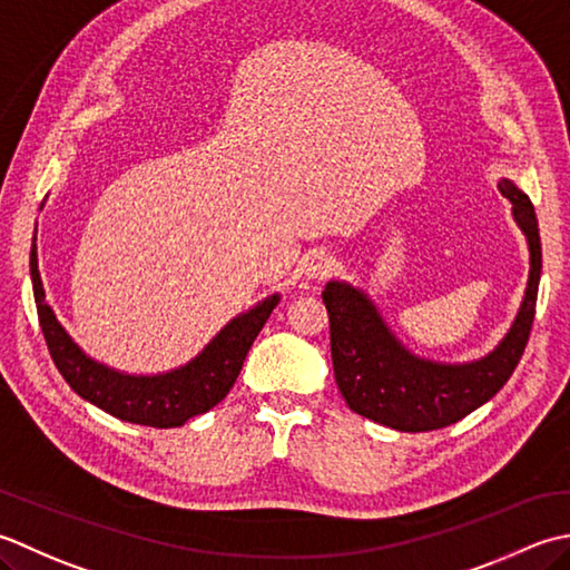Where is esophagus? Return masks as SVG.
Returning <instances> with one entry per match:
<instances>
[{
    "mask_svg": "<svg viewBox=\"0 0 570 570\" xmlns=\"http://www.w3.org/2000/svg\"><path fill=\"white\" fill-rule=\"evenodd\" d=\"M332 265L334 261L327 253L312 250L305 255V261H302V273H305L307 281H322V277H327L332 273Z\"/></svg>",
    "mask_w": 570,
    "mask_h": 570,
    "instance_id": "34e87169",
    "label": "esophagus"
}]
</instances>
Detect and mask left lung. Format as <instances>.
<instances>
[{
    "mask_svg": "<svg viewBox=\"0 0 570 570\" xmlns=\"http://www.w3.org/2000/svg\"><path fill=\"white\" fill-rule=\"evenodd\" d=\"M529 246V281L512 327L490 354L472 362H435L403 346L364 289L344 281L324 285L334 379L358 415L401 433L438 431L478 411L514 374L537 312L541 281L539 220L512 179L499 181Z\"/></svg>",
    "mask_w": 570,
    "mask_h": 570,
    "instance_id": "8db88e82",
    "label": "left lung"
}]
</instances>
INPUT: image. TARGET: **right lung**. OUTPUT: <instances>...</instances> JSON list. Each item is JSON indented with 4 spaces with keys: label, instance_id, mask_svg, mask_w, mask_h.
Here are the masks:
<instances>
[{
    "label": "right lung",
    "instance_id": "obj_1",
    "mask_svg": "<svg viewBox=\"0 0 570 570\" xmlns=\"http://www.w3.org/2000/svg\"><path fill=\"white\" fill-rule=\"evenodd\" d=\"M29 265L39 324L56 368L61 371L68 386L80 399L98 405L100 411L120 417L125 423L137 425L179 428L189 417L212 411L216 403L224 401L226 393L234 389L255 336H258L271 312L281 302V295L273 293L248 312H240L191 362L179 368L147 376L127 374V371L106 366L88 356L73 342V336L63 330V324L58 322L53 307L46 302L37 243L31 246Z\"/></svg>",
    "mask_w": 570,
    "mask_h": 570
}]
</instances>
